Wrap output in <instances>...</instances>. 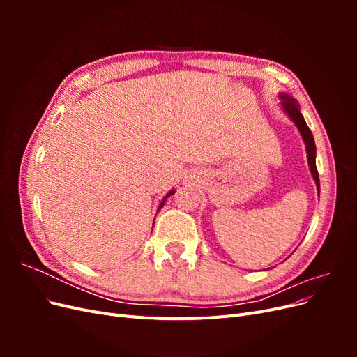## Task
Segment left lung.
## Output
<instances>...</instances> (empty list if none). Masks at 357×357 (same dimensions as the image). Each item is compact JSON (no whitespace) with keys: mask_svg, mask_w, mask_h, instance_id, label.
I'll return each instance as SVG.
<instances>
[{"mask_svg":"<svg viewBox=\"0 0 357 357\" xmlns=\"http://www.w3.org/2000/svg\"><path fill=\"white\" fill-rule=\"evenodd\" d=\"M280 100H282V109L283 112L290 117V121L295 123V126L298 128V131L304 139L305 143V149H307V159H308V167H310V172L312 178L316 181L317 186V192L320 195V180H319V172L316 168V143H314V137H312V132L310 131L308 125L305 123L304 116L301 114V107L296 102L295 98H291L290 95L286 93H280Z\"/></svg>","mask_w":357,"mask_h":357,"instance_id":"obj_1","label":"left lung"}]
</instances>
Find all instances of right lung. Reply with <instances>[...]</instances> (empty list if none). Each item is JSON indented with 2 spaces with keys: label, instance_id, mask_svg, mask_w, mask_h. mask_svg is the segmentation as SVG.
I'll use <instances>...</instances> for the list:
<instances>
[{
  "label": "right lung",
  "instance_id": "add662e5",
  "mask_svg": "<svg viewBox=\"0 0 357 357\" xmlns=\"http://www.w3.org/2000/svg\"><path fill=\"white\" fill-rule=\"evenodd\" d=\"M174 192H176L174 189H171V190H169V192L167 193V195L164 197V199H162V201H160V204H159V208H158V211H159V210H160L162 207H164V204H165V199H167L168 197H171V195H172V193H174Z\"/></svg>",
  "mask_w": 357,
  "mask_h": 357
}]
</instances>
